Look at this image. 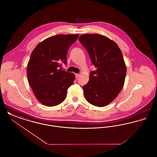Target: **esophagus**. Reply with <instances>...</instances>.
<instances>
[{
  "label": "esophagus",
  "mask_w": 157,
  "mask_h": 157,
  "mask_svg": "<svg viewBox=\"0 0 157 157\" xmlns=\"http://www.w3.org/2000/svg\"><path fill=\"white\" fill-rule=\"evenodd\" d=\"M79 76V74H75V78H78Z\"/></svg>",
  "instance_id": "34e87169"
}]
</instances>
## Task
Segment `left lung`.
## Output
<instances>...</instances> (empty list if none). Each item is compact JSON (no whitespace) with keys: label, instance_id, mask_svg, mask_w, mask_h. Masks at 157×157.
Listing matches in <instances>:
<instances>
[{"label":"left lung","instance_id":"left-lung-1","mask_svg":"<svg viewBox=\"0 0 157 157\" xmlns=\"http://www.w3.org/2000/svg\"><path fill=\"white\" fill-rule=\"evenodd\" d=\"M79 40L97 67L83 86L85 97L90 104L105 106L117 98L124 85L127 67L123 55L115 42L99 34H84Z\"/></svg>","mask_w":157,"mask_h":157}]
</instances>
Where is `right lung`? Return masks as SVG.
<instances>
[{
	"mask_svg": "<svg viewBox=\"0 0 157 157\" xmlns=\"http://www.w3.org/2000/svg\"><path fill=\"white\" fill-rule=\"evenodd\" d=\"M79 35H58L36 46L27 67L28 79L37 100L48 106L61 104L75 80L73 73L59 68L67 65V51Z\"/></svg>",
	"mask_w": 157,
	"mask_h": 157,
	"instance_id": "add662e5",
	"label": "right lung"
}]
</instances>
